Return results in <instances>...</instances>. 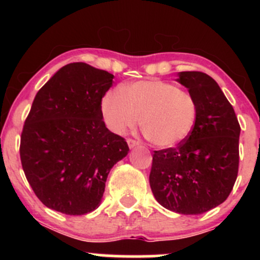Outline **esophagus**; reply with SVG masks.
<instances>
[{"mask_svg":"<svg viewBox=\"0 0 260 260\" xmlns=\"http://www.w3.org/2000/svg\"><path fill=\"white\" fill-rule=\"evenodd\" d=\"M127 143H128V145H129V148H134V147H137V145L139 144L138 140L132 139V138H128L127 139Z\"/></svg>","mask_w":260,"mask_h":260,"instance_id":"34e87169","label":"esophagus"}]
</instances>
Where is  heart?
Returning a JSON list of instances; mask_svg holds the SVG:
<instances>
[{
  "instance_id": "heart-1",
  "label": "heart",
  "mask_w": 260,
  "mask_h": 260,
  "mask_svg": "<svg viewBox=\"0 0 260 260\" xmlns=\"http://www.w3.org/2000/svg\"><path fill=\"white\" fill-rule=\"evenodd\" d=\"M104 120L115 133L136 126L159 148H174L194 129L198 101L190 92L164 80H139L107 91L101 101Z\"/></svg>"
}]
</instances>
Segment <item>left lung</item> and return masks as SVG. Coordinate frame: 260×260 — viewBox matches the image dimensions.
<instances>
[{"instance_id":"obj_1","label":"left lung","mask_w":260,"mask_h":260,"mask_svg":"<svg viewBox=\"0 0 260 260\" xmlns=\"http://www.w3.org/2000/svg\"><path fill=\"white\" fill-rule=\"evenodd\" d=\"M178 77L198 101V120L177 147L154 151L149 182L164 208L198 215L225 202L234 188L241 127L234 107L211 77L197 71Z\"/></svg>"}]
</instances>
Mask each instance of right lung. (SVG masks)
Returning a JSON list of instances; mask_svg holds the SVG:
<instances>
[{"instance_id":"add662e5","label":"right lung","mask_w":260,"mask_h":260,"mask_svg":"<svg viewBox=\"0 0 260 260\" xmlns=\"http://www.w3.org/2000/svg\"><path fill=\"white\" fill-rule=\"evenodd\" d=\"M113 76L84 62L62 67L38 91L20 136L26 180L44 205L67 215L99 207L110 170L129 151L110 132L101 101Z\"/></svg>"}]
</instances>
